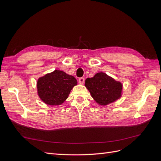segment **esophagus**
I'll use <instances>...</instances> for the list:
<instances>
[{
  "label": "esophagus",
  "mask_w": 161,
  "mask_h": 161,
  "mask_svg": "<svg viewBox=\"0 0 161 161\" xmlns=\"http://www.w3.org/2000/svg\"><path fill=\"white\" fill-rule=\"evenodd\" d=\"M79 83L80 84H83L84 82H85V79H84V78L81 77V78H80V79H79Z\"/></svg>",
  "instance_id": "esophagus-1"
}]
</instances>
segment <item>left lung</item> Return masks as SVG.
Segmentation results:
<instances>
[{"instance_id":"obj_1","label":"left lung","mask_w":161,"mask_h":161,"mask_svg":"<svg viewBox=\"0 0 161 161\" xmlns=\"http://www.w3.org/2000/svg\"><path fill=\"white\" fill-rule=\"evenodd\" d=\"M85 86L97 103L106 105L120 98L122 90L121 82L115 81L105 73L99 72L85 80Z\"/></svg>"}]
</instances>
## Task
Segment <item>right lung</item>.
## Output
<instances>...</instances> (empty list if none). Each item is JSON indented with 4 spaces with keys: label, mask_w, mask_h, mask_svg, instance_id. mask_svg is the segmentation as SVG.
<instances>
[{
    "label": "right lung",
    "mask_w": 161,
    "mask_h": 161,
    "mask_svg": "<svg viewBox=\"0 0 161 161\" xmlns=\"http://www.w3.org/2000/svg\"><path fill=\"white\" fill-rule=\"evenodd\" d=\"M76 85L74 76L56 70L40 78L37 87L39 97L45 103L59 105L68 98L73 86Z\"/></svg>",
    "instance_id": "right-lung-1"
}]
</instances>
